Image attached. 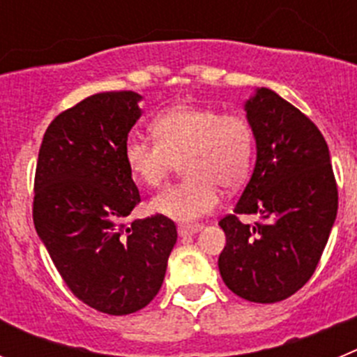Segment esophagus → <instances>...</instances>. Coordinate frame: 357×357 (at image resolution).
<instances>
[{
	"instance_id": "34e87169",
	"label": "esophagus",
	"mask_w": 357,
	"mask_h": 357,
	"mask_svg": "<svg viewBox=\"0 0 357 357\" xmlns=\"http://www.w3.org/2000/svg\"><path fill=\"white\" fill-rule=\"evenodd\" d=\"M204 229L202 225H181L178 227V236H182V238H185V236H195L197 232H200V230Z\"/></svg>"
}]
</instances>
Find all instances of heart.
Returning a JSON list of instances; mask_svg holds the SVG:
<instances>
[{
	"label": "heart",
	"instance_id": "obj_1",
	"mask_svg": "<svg viewBox=\"0 0 357 357\" xmlns=\"http://www.w3.org/2000/svg\"><path fill=\"white\" fill-rule=\"evenodd\" d=\"M153 139L128 137L125 162L148 188H159L182 164L178 184L150 202V211L175 222H193L218 204V188L236 189L254 157V128L243 114L214 107L175 105L151 121Z\"/></svg>",
	"mask_w": 357,
	"mask_h": 357
}]
</instances>
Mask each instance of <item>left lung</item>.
Listing matches in <instances>:
<instances>
[{"label": "left lung", "mask_w": 357, "mask_h": 357, "mask_svg": "<svg viewBox=\"0 0 357 357\" xmlns=\"http://www.w3.org/2000/svg\"><path fill=\"white\" fill-rule=\"evenodd\" d=\"M257 148L234 214L222 218L227 245L218 268L227 288L259 304L280 302L311 279L338 213V188L321 132L301 110L261 87L245 103ZM239 213H259L255 226Z\"/></svg>", "instance_id": "obj_1"}]
</instances>
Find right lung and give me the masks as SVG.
Wrapping results in <instances>:
<instances>
[{
  "label": "right lung",
  "mask_w": 357,
  "mask_h": 357,
  "mask_svg": "<svg viewBox=\"0 0 357 357\" xmlns=\"http://www.w3.org/2000/svg\"><path fill=\"white\" fill-rule=\"evenodd\" d=\"M141 94L85 98L50 123L36 169L33 225L73 295L100 313L130 314L162 286L176 227L155 214L125 223L141 202L125 162Z\"/></svg>",
  "instance_id": "1"
}]
</instances>
